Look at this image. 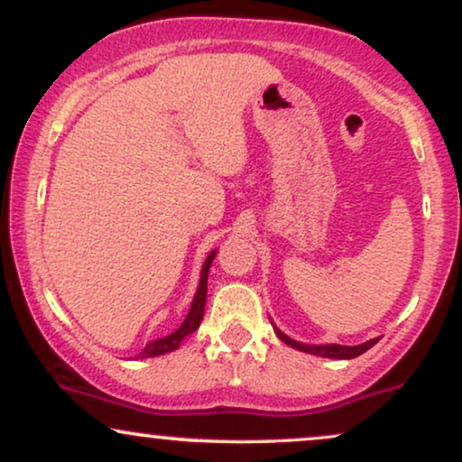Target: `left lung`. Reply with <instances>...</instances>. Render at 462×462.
Returning <instances> with one entry per match:
<instances>
[{"instance_id":"8db88e82","label":"left lung","mask_w":462,"mask_h":462,"mask_svg":"<svg viewBox=\"0 0 462 462\" xmlns=\"http://www.w3.org/2000/svg\"><path fill=\"white\" fill-rule=\"evenodd\" d=\"M275 334H278L280 341H284L286 346L300 349V352H309V354H315V356H323V358H356L360 354L367 352L369 347H374L375 343H378V338H371V341L363 343V346H337V343H332V346H306V343H300V341H293L291 337H286L284 332H280L278 328H275Z\"/></svg>"}]
</instances>
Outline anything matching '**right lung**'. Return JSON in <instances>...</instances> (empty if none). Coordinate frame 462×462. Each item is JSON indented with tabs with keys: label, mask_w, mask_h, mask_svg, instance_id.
<instances>
[{
	"label": "right lung",
	"mask_w": 462,
	"mask_h": 462,
	"mask_svg": "<svg viewBox=\"0 0 462 462\" xmlns=\"http://www.w3.org/2000/svg\"><path fill=\"white\" fill-rule=\"evenodd\" d=\"M215 254L217 252H210L208 258H206V261H204V267H201V275H199L198 293H195L193 304H190V310H189L187 319L182 321V326H180L176 332L167 334V337L156 338V341L147 343V346L143 347V352L139 354V358H152V356H161V354L173 352V349L180 347V343H182L184 338L189 337V334H193L195 330H198L201 319H204L206 291H208V269H210V264H213V261H215Z\"/></svg>",
	"instance_id": "obj_1"
}]
</instances>
